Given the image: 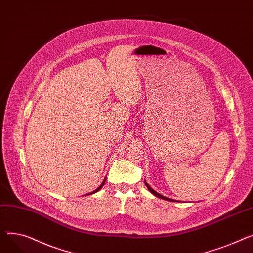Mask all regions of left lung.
Here are the masks:
<instances>
[{
  "instance_id": "8db88e82",
  "label": "left lung",
  "mask_w": 253,
  "mask_h": 253,
  "mask_svg": "<svg viewBox=\"0 0 253 253\" xmlns=\"http://www.w3.org/2000/svg\"><path fill=\"white\" fill-rule=\"evenodd\" d=\"M144 184L147 185V188L149 189V191L153 194V195H155L156 197H158V198H160V199H163V200H166V201H173V202H177L176 200H173V199H170V198H167V197H165V196H163V195H161V194H159V193H157L155 190H153L150 185H149V183L144 180Z\"/></svg>"
}]
</instances>
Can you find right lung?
Returning a JSON list of instances; mask_svg holds the SVG:
<instances>
[{"instance_id": "1", "label": "right lung", "mask_w": 253, "mask_h": 253, "mask_svg": "<svg viewBox=\"0 0 253 253\" xmlns=\"http://www.w3.org/2000/svg\"><path fill=\"white\" fill-rule=\"evenodd\" d=\"M105 180H106V177L103 179V181H102V183L99 185V187L96 189V190H94V191H93V192H91V193H89V194H87V195H92V194H95L96 192H98V191H100L101 190V188L103 187V185H104V183H105ZM86 196V195H85Z\"/></svg>"}]
</instances>
